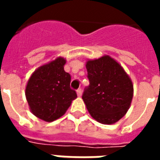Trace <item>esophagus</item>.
I'll return each instance as SVG.
<instances>
[{"mask_svg":"<svg viewBox=\"0 0 160 160\" xmlns=\"http://www.w3.org/2000/svg\"><path fill=\"white\" fill-rule=\"evenodd\" d=\"M76 93H77V95L79 96V97H80V96L82 95V90H81V89H78Z\"/></svg>","mask_w":160,"mask_h":160,"instance_id":"obj_1","label":"esophagus"}]
</instances>
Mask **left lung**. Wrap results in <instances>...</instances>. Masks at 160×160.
Wrapping results in <instances>:
<instances>
[{"label": "left lung", "mask_w": 160, "mask_h": 160, "mask_svg": "<svg viewBox=\"0 0 160 160\" xmlns=\"http://www.w3.org/2000/svg\"><path fill=\"white\" fill-rule=\"evenodd\" d=\"M90 85L82 99L93 119L104 124L119 121L131 105L134 85L129 75L109 55L88 60L85 65Z\"/></svg>", "instance_id": "8db88e82"}]
</instances>
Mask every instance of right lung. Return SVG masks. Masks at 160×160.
<instances>
[{
	"instance_id": "1",
	"label": "right lung",
	"mask_w": 160,
	"mask_h": 160,
	"mask_svg": "<svg viewBox=\"0 0 160 160\" xmlns=\"http://www.w3.org/2000/svg\"><path fill=\"white\" fill-rule=\"evenodd\" d=\"M66 60L59 56L36 69L27 81L26 97L32 114L52 122L65 114L76 99L70 89V75L64 70Z\"/></svg>"
}]
</instances>
